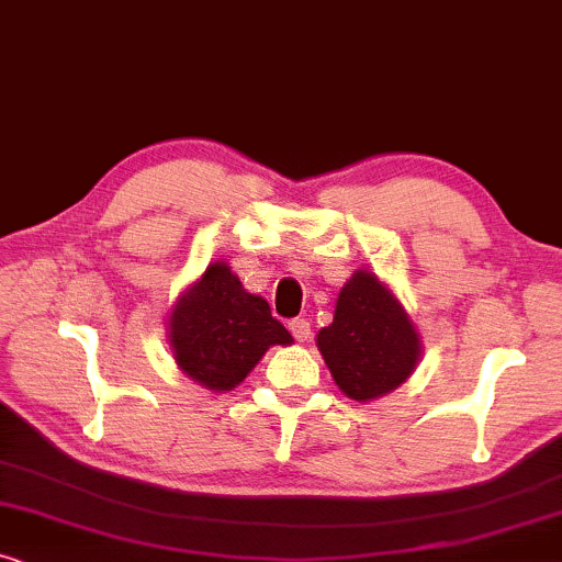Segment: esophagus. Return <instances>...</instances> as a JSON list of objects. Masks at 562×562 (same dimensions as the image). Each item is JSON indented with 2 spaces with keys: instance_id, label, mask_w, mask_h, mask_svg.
Returning a JSON list of instances; mask_svg holds the SVG:
<instances>
[{
  "instance_id": "obj_1",
  "label": "esophagus",
  "mask_w": 562,
  "mask_h": 562,
  "mask_svg": "<svg viewBox=\"0 0 562 562\" xmlns=\"http://www.w3.org/2000/svg\"><path fill=\"white\" fill-rule=\"evenodd\" d=\"M290 331L297 341H308L311 339V321L308 318H293L290 321Z\"/></svg>"
}]
</instances>
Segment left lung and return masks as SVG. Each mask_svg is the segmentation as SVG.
<instances>
[{"instance_id": "1", "label": "left lung", "mask_w": 562, "mask_h": 562, "mask_svg": "<svg viewBox=\"0 0 562 562\" xmlns=\"http://www.w3.org/2000/svg\"><path fill=\"white\" fill-rule=\"evenodd\" d=\"M316 344L341 393L359 403L406 383L424 351L406 308L368 269H357L341 288L334 321Z\"/></svg>"}]
</instances>
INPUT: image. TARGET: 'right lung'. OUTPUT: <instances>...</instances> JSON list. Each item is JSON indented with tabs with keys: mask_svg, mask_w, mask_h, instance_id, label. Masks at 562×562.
I'll return each instance as SVG.
<instances>
[{
	"mask_svg": "<svg viewBox=\"0 0 562 562\" xmlns=\"http://www.w3.org/2000/svg\"><path fill=\"white\" fill-rule=\"evenodd\" d=\"M169 344L179 370L207 391L236 387L274 344L293 336L265 297L246 293L226 261H213L169 313Z\"/></svg>",
	"mask_w": 562,
	"mask_h": 562,
	"instance_id": "1",
	"label": "right lung"
}]
</instances>
